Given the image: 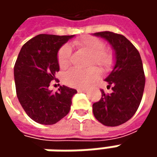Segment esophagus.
Segmentation results:
<instances>
[{
    "instance_id": "obj_1",
    "label": "esophagus",
    "mask_w": 157,
    "mask_h": 157,
    "mask_svg": "<svg viewBox=\"0 0 157 157\" xmlns=\"http://www.w3.org/2000/svg\"><path fill=\"white\" fill-rule=\"evenodd\" d=\"M77 91H78V93H86V92H87L86 89H77Z\"/></svg>"
}]
</instances>
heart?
Segmentation results:
<instances>
[{
	"mask_svg": "<svg viewBox=\"0 0 157 157\" xmlns=\"http://www.w3.org/2000/svg\"><path fill=\"white\" fill-rule=\"evenodd\" d=\"M77 49L86 52L90 55L88 66L96 65L102 71H108L113 66L115 57L113 52L105 49V43L97 37L86 36L73 42ZM71 52L68 45H63L57 52V63L61 69L67 68L71 63ZM100 71L91 67L87 70L72 68L69 70L63 77L66 85L75 88H87L98 79Z\"/></svg>",
	"mask_w": 157,
	"mask_h": 157,
	"instance_id": "heart-1",
	"label": "heart"
}]
</instances>
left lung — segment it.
I'll list each match as a JSON object with an SVG mask.
<instances>
[{
	"label": "left lung",
	"mask_w": 157,
	"mask_h": 157,
	"mask_svg": "<svg viewBox=\"0 0 157 157\" xmlns=\"http://www.w3.org/2000/svg\"><path fill=\"white\" fill-rule=\"evenodd\" d=\"M111 44L114 51V66L105 78L111 94L101 91L102 97L94 103V117L107 127L125 123L137 111L145 86V75L141 56L133 44L124 36L110 31L94 33Z\"/></svg>",
	"instance_id": "8db88e82"
}]
</instances>
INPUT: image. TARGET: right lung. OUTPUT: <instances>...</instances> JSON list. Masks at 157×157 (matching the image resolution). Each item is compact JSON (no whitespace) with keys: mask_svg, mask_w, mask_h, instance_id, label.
Wrapping results in <instances>:
<instances>
[{"mask_svg":"<svg viewBox=\"0 0 157 157\" xmlns=\"http://www.w3.org/2000/svg\"><path fill=\"white\" fill-rule=\"evenodd\" d=\"M73 36L41 34L29 40L19 52L14 67L17 98L37 123H57L71 109L75 89L63 86L52 93L49 86L59 71L57 52Z\"/></svg>","mask_w":157,"mask_h":157,"instance_id":"add662e5","label":"right lung"}]
</instances>
